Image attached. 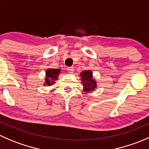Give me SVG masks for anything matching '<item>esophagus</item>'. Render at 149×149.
<instances>
[{"label": "esophagus", "instance_id": "esophagus-1", "mask_svg": "<svg viewBox=\"0 0 149 149\" xmlns=\"http://www.w3.org/2000/svg\"><path fill=\"white\" fill-rule=\"evenodd\" d=\"M67 70L68 73H73V70H74V68H73V67H68L67 68Z\"/></svg>", "mask_w": 149, "mask_h": 149}]
</instances>
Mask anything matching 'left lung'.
<instances>
[{
	"mask_svg": "<svg viewBox=\"0 0 149 149\" xmlns=\"http://www.w3.org/2000/svg\"><path fill=\"white\" fill-rule=\"evenodd\" d=\"M81 77L84 91L88 92L93 91L96 88L97 84L95 81L92 79V72L91 70H83L81 73Z\"/></svg>",
	"mask_w": 149,
	"mask_h": 149,
	"instance_id": "8db88e82",
	"label": "left lung"
}]
</instances>
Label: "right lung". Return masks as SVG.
Masks as SVG:
<instances>
[{
    "mask_svg": "<svg viewBox=\"0 0 149 149\" xmlns=\"http://www.w3.org/2000/svg\"><path fill=\"white\" fill-rule=\"evenodd\" d=\"M61 72L60 69H47L46 71V79L45 85L52 86L55 84V81L58 79L59 73Z\"/></svg>",
    "mask_w": 149,
    "mask_h": 149,
    "instance_id": "add662e5",
    "label": "right lung"
}]
</instances>
